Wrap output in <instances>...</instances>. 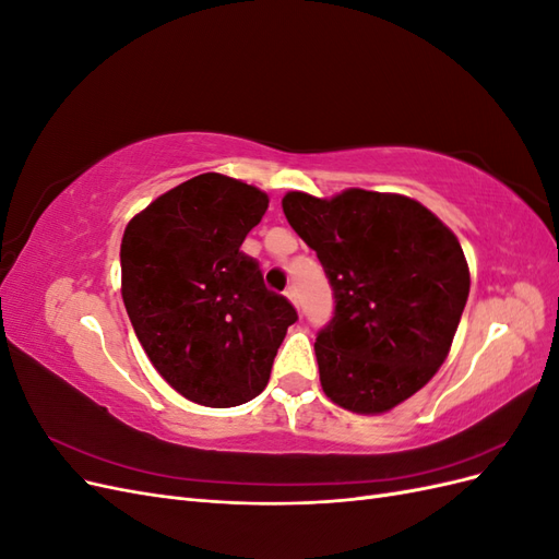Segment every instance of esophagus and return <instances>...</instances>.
<instances>
[{"mask_svg":"<svg viewBox=\"0 0 559 559\" xmlns=\"http://www.w3.org/2000/svg\"><path fill=\"white\" fill-rule=\"evenodd\" d=\"M284 294H286V298H289V300L294 302V306L298 308V289H296V286H289V289H286Z\"/></svg>","mask_w":559,"mask_h":559,"instance_id":"1","label":"esophagus"}]
</instances>
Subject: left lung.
<instances>
[{
	"mask_svg": "<svg viewBox=\"0 0 559 559\" xmlns=\"http://www.w3.org/2000/svg\"><path fill=\"white\" fill-rule=\"evenodd\" d=\"M282 210L317 251L335 298L314 343L321 389L357 415L396 408L448 359L471 289L460 240L399 193L292 191Z\"/></svg>",
	"mask_w": 559,
	"mask_h": 559,
	"instance_id": "obj_1",
	"label": "left lung"
}]
</instances>
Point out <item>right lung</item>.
Masks as SVG:
<instances>
[{
    "label": "right lung",
    "instance_id": "obj_1",
    "mask_svg": "<svg viewBox=\"0 0 559 559\" xmlns=\"http://www.w3.org/2000/svg\"><path fill=\"white\" fill-rule=\"evenodd\" d=\"M265 210L257 186L205 173L156 198L123 233L121 294L132 329L163 380L207 408L259 396L298 319L240 249Z\"/></svg>",
    "mask_w": 559,
    "mask_h": 559
}]
</instances>
